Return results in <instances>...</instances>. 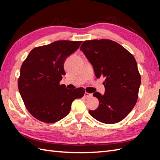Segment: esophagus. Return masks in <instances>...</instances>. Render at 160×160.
I'll return each instance as SVG.
<instances>
[{
  "instance_id": "34e87169",
  "label": "esophagus",
  "mask_w": 160,
  "mask_h": 160,
  "mask_svg": "<svg viewBox=\"0 0 160 160\" xmlns=\"http://www.w3.org/2000/svg\"><path fill=\"white\" fill-rule=\"evenodd\" d=\"M91 96H92V94H91V93H89L87 92L84 93V97H85V98H91Z\"/></svg>"
}]
</instances>
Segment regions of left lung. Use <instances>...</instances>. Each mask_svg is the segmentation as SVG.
I'll return each mask as SVG.
<instances>
[{
  "instance_id": "left-lung-1",
  "label": "left lung",
  "mask_w": 160,
  "mask_h": 160,
  "mask_svg": "<svg viewBox=\"0 0 160 160\" xmlns=\"http://www.w3.org/2000/svg\"><path fill=\"white\" fill-rule=\"evenodd\" d=\"M80 49L92 64L96 77L105 78V92L93 93L99 106L89 110V114L104 124L120 122L137 102L141 76L136 60L123 47L111 40H87Z\"/></svg>"
}]
</instances>
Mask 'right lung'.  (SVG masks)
Returning <instances> with one entry per match:
<instances>
[{"mask_svg":"<svg viewBox=\"0 0 160 160\" xmlns=\"http://www.w3.org/2000/svg\"><path fill=\"white\" fill-rule=\"evenodd\" d=\"M82 41L59 40L32 49L20 68L18 90L27 109L35 118L54 123L69 113L71 104L84 94L83 88L59 84L66 59Z\"/></svg>","mask_w":160,"mask_h":160,"instance_id":"add662e5","label":"right lung"}]
</instances>
